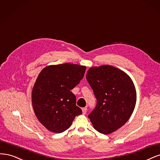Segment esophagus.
Here are the masks:
<instances>
[{
    "instance_id": "1",
    "label": "esophagus",
    "mask_w": 160,
    "mask_h": 160,
    "mask_svg": "<svg viewBox=\"0 0 160 160\" xmlns=\"http://www.w3.org/2000/svg\"><path fill=\"white\" fill-rule=\"evenodd\" d=\"M82 114L85 115L86 114V112H87V108H83L82 109Z\"/></svg>"
}]
</instances>
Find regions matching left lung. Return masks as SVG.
<instances>
[{"label": "left lung", "mask_w": 160, "mask_h": 160, "mask_svg": "<svg viewBox=\"0 0 160 160\" xmlns=\"http://www.w3.org/2000/svg\"><path fill=\"white\" fill-rule=\"evenodd\" d=\"M97 100L88 118L96 130L108 134L120 128L130 118L136 106V91L130 77L116 67H92L87 72Z\"/></svg>", "instance_id": "obj_1"}]
</instances>
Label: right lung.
<instances>
[{"label": "right lung", "instance_id": "right-lung-1", "mask_svg": "<svg viewBox=\"0 0 160 160\" xmlns=\"http://www.w3.org/2000/svg\"><path fill=\"white\" fill-rule=\"evenodd\" d=\"M86 67L65 63L51 65L40 72L32 92L35 115L49 131L63 132L82 111L71 92L83 78Z\"/></svg>", "mask_w": 160, "mask_h": 160}]
</instances>
